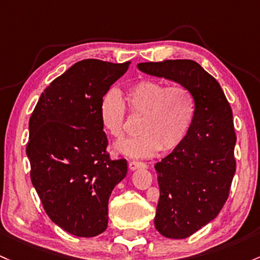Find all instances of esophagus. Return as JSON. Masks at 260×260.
Masks as SVG:
<instances>
[{
	"mask_svg": "<svg viewBox=\"0 0 260 260\" xmlns=\"http://www.w3.org/2000/svg\"><path fill=\"white\" fill-rule=\"evenodd\" d=\"M128 168H129V170L145 169V168H147V165H145V162H143V161L132 160V161H129V164H128Z\"/></svg>",
	"mask_w": 260,
	"mask_h": 260,
	"instance_id": "obj_1",
	"label": "esophagus"
}]
</instances>
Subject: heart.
<instances>
[{
    "label": "heart",
    "mask_w": 260,
    "mask_h": 260,
    "mask_svg": "<svg viewBox=\"0 0 260 260\" xmlns=\"http://www.w3.org/2000/svg\"><path fill=\"white\" fill-rule=\"evenodd\" d=\"M129 112L141 116L139 135L117 143L116 153L132 158H149L159 150L169 152L182 143L195 116V99L187 88L169 86L144 80L125 92ZM100 118L105 129L115 138L123 136L124 104L121 93L110 88L100 102Z\"/></svg>",
    "instance_id": "obj_1"
}]
</instances>
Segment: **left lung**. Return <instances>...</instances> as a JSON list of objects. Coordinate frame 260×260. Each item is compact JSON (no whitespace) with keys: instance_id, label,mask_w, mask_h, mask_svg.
<instances>
[{"instance_id":"1","label":"left lung","mask_w":260,"mask_h":260,"mask_svg":"<svg viewBox=\"0 0 260 260\" xmlns=\"http://www.w3.org/2000/svg\"><path fill=\"white\" fill-rule=\"evenodd\" d=\"M137 68L181 85L195 99L187 136L154 165L160 190L154 226L167 238H187L210 223L228 198L236 172L232 110L217 80L196 61L141 62Z\"/></svg>"}]
</instances>
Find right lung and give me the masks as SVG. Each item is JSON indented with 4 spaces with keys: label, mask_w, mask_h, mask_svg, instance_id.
<instances>
[{
    "label": "right lung",
    "mask_w": 260,
    "mask_h": 260,
    "mask_svg": "<svg viewBox=\"0 0 260 260\" xmlns=\"http://www.w3.org/2000/svg\"><path fill=\"white\" fill-rule=\"evenodd\" d=\"M131 62L86 59L42 92L29 119L30 180L56 226L95 237L108 223L111 192L127 175V160H112L100 102Z\"/></svg>",
    "instance_id": "1"
}]
</instances>
